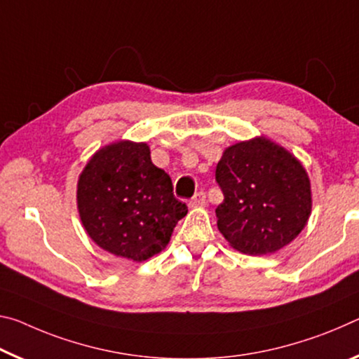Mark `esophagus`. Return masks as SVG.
<instances>
[{"instance_id": "esophagus-1", "label": "esophagus", "mask_w": 359, "mask_h": 359, "mask_svg": "<svg viewBox=\"0 0 359 359\" xmlns=\"http://www.w3.org/2000/svg\"><path fill=\"white\" fill-rule=\"evenodd\" d=\"M205 203H207V197H205V194L197 192L196 196H194L189 201V207L191 208H201V207H205Z\"/></svg>"}]
</instances>
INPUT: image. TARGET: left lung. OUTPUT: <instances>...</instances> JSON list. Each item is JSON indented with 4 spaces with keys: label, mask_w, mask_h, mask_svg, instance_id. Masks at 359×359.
Masks as SVG:
<instances>
[{
    "label": "left lung",
    "mask_w": 359,
    "mask_h": 359,
    "mask_svg": "<svg viewBox=\"0 0 359 359\" xmlns=\"http://www.w3.org/2000/svg\"><path fill=\"white\" fill-rule=\"evenodd\" d=\"M216 181L224 194L216 208L218 229L233 250L272 255L307 226L312 213L309 175L294 154L264 135L226 148Z\"/></svg>",
    "instance_id": "obj_1"
}]
</instances>
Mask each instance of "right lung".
<instances>
[{
  "mask_svg": "<svg viewBox=\"0 0 359 359\" xmlns=\"http://www.w3.org/2000/svg\"><path fill=\"white\" fill-rule=\"evenodd\" d=\"M76 201L93 242L133 262L158 255L187 215L170 176L152 163L149 146L130 140L103 146L90 157L79 175Z\"/></svg>",
  "mask_w": 359,
  "mask_h": 359,
  "instance_id": "1",
  "label": "right lung"
}]
</instances>
